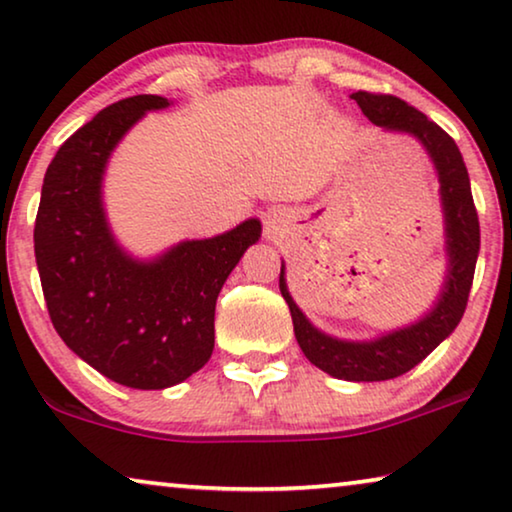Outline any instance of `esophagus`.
<instances>
[{
    "instance_id": "1",
    "label": "esophagus",
    "mask_w": 512,
    "mask_h": 512,
    "mask_svg": "<svg viewBox=\"0 0 512 512\" xmlns=\"http://www.w3.org/2000/svg\"><path fill=\"white\" fill-rule=\"evenodd\" d=\"M279 214H268V224H277Z\"/></svg>"
}]
</instances>
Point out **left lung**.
Returning a JSON list of instances; mask_svg holds the SVG:
<instances>
[{
  "label": "left lung",
  "mask_w": 512,
  "mask_h": 512,
  "mask_svg": "<svg viewBox=\"0 0 512 512\" xmlns=\"http://www.w3.org/2000/svg\"><path fill=\"white\" fill-rule=\"evenodd\" d=\"M351 99H355L376 127L416 136L434 161L441 182L448 251V272L439 302L425 318L409 328L395 330L374 342H342L316 330L295 305L286 288L284 263L279 274V291L291 309L295 339L311 365L344 381H388L425 360L462 321L480 251V224L462 154L455 140L439 124L392 94L355 92Z\"/></svg>",
  "instance_id": "obj_1"
}]
</instances>
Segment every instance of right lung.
I'll return each mask as SVG.
<instances>
[{"mask_svg": "<svg viewBox=\"0 0 512 512\" xmlns=\"http://www.w3.org/2000/svg\"><path fill=\"white\" fill-rule=\"evenodd\" d=\"M157 94L103 108L59 147L43 177L34 254L57 335L110 381L164 390L196 374L214 348V307L244 251L261 238L247 219L210 240H187L154 261L124 254L110 233L101 180L110 152Z\"/></svg>", "mask_w": 512, "mask_h": 512, "instance_id": "add662e5", "label": "right lung"}]
</instances>
